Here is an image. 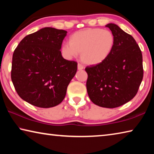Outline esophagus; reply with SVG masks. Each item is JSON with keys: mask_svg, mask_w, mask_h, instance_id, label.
Here are the masks:
<instances>
[{"mask_svg": "<svg viewBox=\"0 0 154 154\" xmlns=\"http://www.w3.org/2000/svg\"><path fill=\"white\" fill-rule=\"evenodd\" d=\"M77 69H78V70H79V71H81V70H83V66L81 64H78Z\"/></svg>", "mask_w": 154, "mask_h": 154, "instance_id": "1", "label": "esophagus"}]
</instances>
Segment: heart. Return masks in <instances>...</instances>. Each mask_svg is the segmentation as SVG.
<instances>
[{"instance_id": "heart-1", "label": "heart", "mask_w": 154, "mask_h": 154, "mask_svg": "<svg viewBox=\"0 0 154 154\" xmlns=\"http://www.w3.org/2000/svg\"><path fill=\"white\" fill-rule=\"evenodd\" d=\"M116 40L113 34L101 28H87L70 36L69 43L62 46V55L67 59L76 58L88 65H97L105 61L113 51Z\"/></svg>"}]
</instances>
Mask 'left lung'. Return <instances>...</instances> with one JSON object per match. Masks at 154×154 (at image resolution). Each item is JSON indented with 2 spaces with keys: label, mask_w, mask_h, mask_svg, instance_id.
Returning <instances> with one entry per match:
<instances>
[{
  "label": "left lung",
  "mask_w": 154,
  "mask_h": 154,
  "mask_svg": "<svg viewBox=\"0 0 154 154\" xmlns=\"http://www.w3.org/2000/svg\"><path fill=\"white\" fill-rule=\"evenodd\" d=\"M115 36V45L102 63L87 66L86 88L95 105L116 108L137 94L143 77V56L136 41L118 25L106 24Z\"/></svg>",
  "instance_id": "obj_1"
}]
</instances>
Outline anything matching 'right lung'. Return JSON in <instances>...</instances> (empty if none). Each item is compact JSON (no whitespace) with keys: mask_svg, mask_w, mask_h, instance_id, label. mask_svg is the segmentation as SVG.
I'll return each mask as SVG.
<instances>
[{"mask_svg":"<svg viewBox=\"0 0 154 154\" xmlns=\"http://www.w3.org/2000/svg\"><path fill=\"white\" fill-rule=\"evenodd\" d=\"M67 32L45 27L20 41L13 54L11 80L26 102L41 108L59 105L77 70L64 59L60 49Z\"/></svg>","mask_w":154,"mask_h":154,"instance_id":"1","label":"right lung"}]
</instances>
